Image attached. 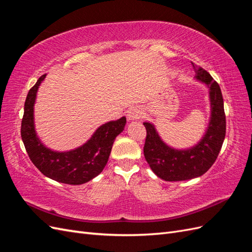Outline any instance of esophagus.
<instances>
[{"label": "esophagus", "mask_w": 252, "mask_h": 252, "mask_svg": "<svg viewBox=\"0 0 252 252\" xmlns=\"http://www.w3.org/2000/svg\"><path fill=\"white\" fill-rule=\"evenodd\" d=\"M126 117H127V120L129 122L139 120L142 117V111L140 109H138V108H130V109L127 111Z\"/></svg>", "instance_id": "obj_1"}]
</instances>
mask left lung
Masks as SVG:
<instances>
[{
	"instance_id": "obj_1",
	"label": "left lung",
	"mask_w": 252,
	"mask_h": 252,
	"mask_svg": "<svg viewBox=\"0 0 252 252\" xmlns=\"http://www.w3.org/2000/svg\"><path fill=\"white\" fill-rule=\"evenodd\" d=\"M194 79L208 88L210 102L209 123L199 142L189 148H174L163 141L155 124L143 123L147 130L145 158L157 177L167 182L191 180L207 172L216 162L225 140L224 101L219 84L201 67L196 69Z\"/></svg>"
}]
</instances>
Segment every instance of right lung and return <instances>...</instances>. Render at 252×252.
Wrapping results in <instances>:
<instances>
[{
    "label": "right lung",
    "mask_w": 252,
    "mask_h": 252,
    "mask_svg": "<svg viewBox=\"0 0 252 252\" xmlns=\"http://www.w3.org/2000/svg\"><path fill=\"white\" fill-rule=\"evenodd\" d=\"M45 78L46 74H43L27 94L21 126L23 143L32 162L45 177L64 184L82 185L103 171L114 140L124 130L126 118L109 121L97 127L90 139L77 148L52 150L40 140L34 124L36 94Z\"/></svg>",
    "instance_id": "1"
}]
</instances>
